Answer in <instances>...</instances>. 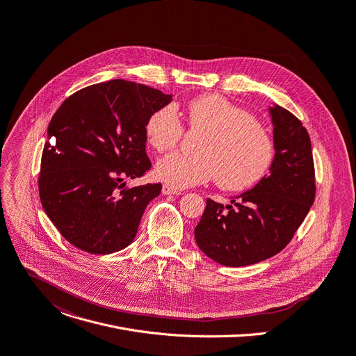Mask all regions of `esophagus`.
<instances>
[{
    "instance_id": "34e87169",
    "label": "esophagus",
    "mask_w": 356,
    "mask_h": 356,
    "mask_svg": "<svg viewBox=\"0 0 356 356\" xmlns=\"http://www.w3.org/2000/svg\"><path fill=\"white\" fill-rule=\"evenodd\" d=\"M161 193H163V195H181L180 190H177L169 184H165L163 187H161Z\"/></svg>"
}]
</instances>
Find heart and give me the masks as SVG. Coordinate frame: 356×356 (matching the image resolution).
<instances>
[{"label":"heart","instance_id":"b5f03b06","mask_svg":"<svg viewBox=\"0 0 356 356\" xmlns=\"http://www.w3.org/2000/svg\"><path fill=\"white\" fill-rule=\"evenodd\" d=\"M187 123L191 131L203 134L200 154L170 153L160 159L154 168L160 181L186 188L216 179L222 190L241 191L261 181L273 168L275 142L267 127L224 96L210 93L191 99ZM183 134L173 105L156 109L145 124L146 140L159 153L175 149Z\"/></svg>","mask_w":356,"mask_h":356}]
</instances>
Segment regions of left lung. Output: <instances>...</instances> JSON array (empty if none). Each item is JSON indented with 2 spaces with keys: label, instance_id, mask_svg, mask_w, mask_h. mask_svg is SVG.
<instances>
[{
  "label": "left lung",
  "instance_id": "1",
  "mask_svg": "<svg viewBox=\"0 0 356 356\" xmlns=\"http://www.w3.org/2000/svg\"><path fill=\"white\" fill-rule=\"evenodd\" d=\"M275 160L271 173L234 207L207 199L195 229L196 243L211 260L227 267L260 263L278 254L307 217L315 200L311 140L302 122L289 111L270 109Z\"/></svg>",
  "mask_w": 356,
  "mask_h": 356
}]
</instances>
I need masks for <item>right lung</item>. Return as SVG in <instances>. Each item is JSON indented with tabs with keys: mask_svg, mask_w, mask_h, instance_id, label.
<instances>
[{
	"mask_svg": "<svg viewBox=\"0 0 356 356\" xmlns=\"http://www.w3.org/2000/svg\"><path fill=\"white\" fill-rule=\"evenodd\" d=\"M172 96L147 85L112 79L86 86L63 101L48 126L41 159L40 199L67 241L90 254L131 244L160 183L124 188L142 177L145 124Z\"/></svg>",
	"mask_w": 356,
	"mask_h": 356,
	"instance_id": "1",
	"label": "right lung"
}]
</instances>
